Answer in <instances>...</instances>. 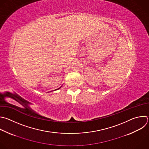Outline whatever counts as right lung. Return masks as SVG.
<instances>
[{
	"instance_id": "add662e5",
	"label": "right lung",
	"mask_w": 149,
	"mask_h": 149,
	"mask_svg": "<svg viewBox=\"0 0 149 149\" xmlns=\"http://www.w3.org/2000/svg\"><path fill=\"white\" fill-rule=\"evenodd\" d=\"M61 87H60V88H58V89H55V90H58V89H60V88H61Z\"/></svg>"
}]
</instances>
